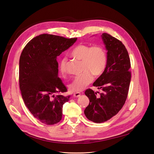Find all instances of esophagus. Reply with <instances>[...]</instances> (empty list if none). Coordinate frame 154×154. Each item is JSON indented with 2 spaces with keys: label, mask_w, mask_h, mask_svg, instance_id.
Instances as JSON below:
<instances>
[{
  "label": "esophagus",
  "mask_w": 154,
  "mask_h": 154,
  "mask_svg": "<svg viewBox=\"0 0 154 154\" xmlns=\"http://www.w3.org/2000/svg\"><path fill=\"white\" fill-rule=\"evenodd\" d=\"M74 97H80V95H81V93H79V92H76V93H74Z\"/></svg>",
  "instance_id": "obj_1"
}]
</instances>
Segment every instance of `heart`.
<instances>
[{"instance_id":"obj_1","label":"heart","mask_w":154,"mask_h":154,"mask_svg":"<svg viewBox=\"0 0 154 154\" xmlns=\"http://www.w3.org/2000/svg\"><path fill=\"white\" fill-rule=\"evenodd\" d=\"M70 56L82 61V74L74 77L69 85L72 92L84 90L93 80L94 76H100L106 70L107 64V54L102 45L80 44L74 47L70 53ZM66 60H61L60 70L61 74H65Z\"/></svg>"}]
</instances>
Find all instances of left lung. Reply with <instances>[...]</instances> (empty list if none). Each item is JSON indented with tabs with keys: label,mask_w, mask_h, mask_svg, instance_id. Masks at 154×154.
Wrapping results in <instances>:
<instances>
[{
	"label": "left lung",
	"mask_w": 154,
	"mask_h": 154,
	"mask_svg": "<svg viewBox=\"0 0 154 154\" xmlns=\"http://www.w3.org/2000/svg\"><path fill=\"white\" fill-rule=\"evenodd\" d=\"M102 37L107 51V64L104 72L93 84L102 89V93L97 97L92 89L85 91L89 104L84 113L95 123L106 122L119 113L127 99L131 81L130 59L125 46L106 33Z\"/></svg>",
	"instance_id": "left-lung-1"
}]
</instances>
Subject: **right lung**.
<instances>
[{
    "instance_id": "1",
    "label": "right lung",
    "mask_w": 154,
    "mask_h": 154,
    "mask_svg": "<svg viewBox=\"0 0 154 154\" xmlns=\"http://www.w3.org/2000/svg\"><path fill=\"white\" fill-rule=\"evenodd\" d=\"M77 38L48 34L34 37L23 48L19 59V87L24 103L34 117L47 125L59 122L63 105L70 96L57 76V57Z\"/></svg>"
}]
</instances>
